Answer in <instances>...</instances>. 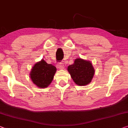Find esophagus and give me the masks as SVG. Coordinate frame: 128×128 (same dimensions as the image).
Returning a JSON list of instances; mask_svg holds the SVG:
<instances>
[{"instance_id": "1", "label": "esophagus", "mask_w": 128, "mask_h": 128, "mask_svg": "<svg viewBox=\"0 0 128 128\" xmlns=\"http://www.w3.org/2000/svg\"><path fill=\"white\" fill-rule=\"evenodd\" d=\"M57 68H59V69H60V70L64 69V64H63L62 63H60V64H59L58 65H57Z\"/></svg>"}]
</instances>
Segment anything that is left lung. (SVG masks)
Instances as JSON below:
<instances>
[{
    "label": "left lung",
    "mask_w": 128,
    "mask_h": 128,
    "mask_svg": "<svg viewBox=\"0 0 128 128\" xmlns=\"http://www.w3.org/2000/svg\"><path fill=\"white\" fill-rule=\"evenodd\" d=\"M68 71L74 83L79 86L90 84L95 72L91 62L80 58H76L74 64L68 66Z\"/></svg>",
    "instance_id": "obj_1"
}]
</instances>
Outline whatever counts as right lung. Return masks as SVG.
<instances>
[{
    "mask_svg": "<svg viewBox=\"0 0 128 128\" xmlns=\"http://www.w3.org/2000/svg\"><path fill=\"white\" fill-rule=\"evenodd\" d=\"M56 71V67L42 59L31 68L30 76L33 84L39 88H46L52 83Z\"/></svg>",
    "mask_w": 128,
    "mask_h": 128,
    "instance_id": "add662e5",
    "label": "right lung"
}]
</instances>
